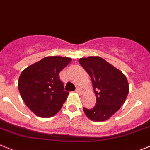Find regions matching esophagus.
<instances>
[{
	"mask_svg": "<svg viewBox=\"0 0 150 150\" xmlns=\"http://www.w3.org/2000/svg\"><path fill=\"white\" fill-rule=\"evenodd\" d=\"M76 92H78V94H81V95L82 93H83V89H81V88H80V87H78L76 89Z\"/></svg>",
	"mask_w": 150,
	"mask_h": 150,
	"instance_id": "34e87169",
	"label": "esophagus"
}]
</instances>
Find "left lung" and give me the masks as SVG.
<instances>
[{
	"label": "left lung",
	"mask_w": 150,
	"mask_h": 150,
	"mask_svg": "<svg viewBox=\"0 0 150 150\" xmlns=\"http://www.w3.org/2000/svg\"><path fill=\"white\" fill-rule=\"evenodd\" d=\"M78 61L90 76L96 96L93 108L83 107L85 115L93 121H107L125 102L129 90L127 78L98 56L80 58Z\"/></svg>",
	"instance_id": "obj_1"
}]
</instances>
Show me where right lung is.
Here are the masks:
<instances>
[{
	"label": "right lung",
	"instance_id": "obj_1",
	"mask_svg": "<svg viewBox=\"0 0 150 150\" xmlns=\"http://www.w3.org/2000/svg\"><path fill=\"white\" fill-rule=\"evenodd\" d=\"M72 59L67 57H46L26 68L18 80V89L28 108L40 117L58 113L69 92L64 90L59 73Z\"/></svg>",
	"mask_w": 150,
	"mask_h": 150
}]
</instances>
